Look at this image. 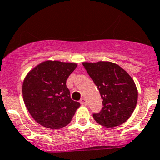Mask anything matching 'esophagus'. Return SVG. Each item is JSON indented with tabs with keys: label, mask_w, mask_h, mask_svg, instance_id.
I'll use <instances>...</instances> for the list:
<instances>
[{
	"label": "esophagus",
	"mask_w": 160,
	"mask_h": 160,
	"mask_svg": "<svg viewBox=\"0 0 160 160\" xmlns=\"http://www.w3.org/2000/svg\"><path fill=\"white\" fill-rule=\"evenodd\" d=\"M80 104H81V105H84V106H87V105H88V102H87L86 99L84 98L80 99Z\"/></svg>",
	"instance_id": "1"
}]
</instances>
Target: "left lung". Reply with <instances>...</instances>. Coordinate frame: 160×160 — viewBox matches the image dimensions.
I'll return each mask as SVG.
<instances>
[{"mask_svg":"<svg viewBox=\"0 0 160 160\" xmlns=\"http://www.w3.org/2000/svg\"><path fill=\"white\" fill-rule=\"evenodd\" d=\"M102 98L103 107L93 114L97 123L113 128L127 121L138 102V88L132 78L119 65L111 62H83Z\"/></svg>","mask_w":160,"mask_h":160,"instance_id":"left-lung-1","label":"left lung"}]
</instances>
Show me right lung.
<instances>
[{"instance_id":"add662e5","label":"right lung","mask_w":160,"mask_h":160,"mask_svg":"<svg viewBox=\"0 0 160 160\" xmlns=\"http://www.w3.org/2000/svg\"><path fill=\"white\" fill-rule=\"evenodd\" d=\"M76 67L74 62L48 60L26 76L22 83L24 103L41 125L59 129L72 121L80 104L71 98L66 82Z\"/></svg>"}]
</instances>
